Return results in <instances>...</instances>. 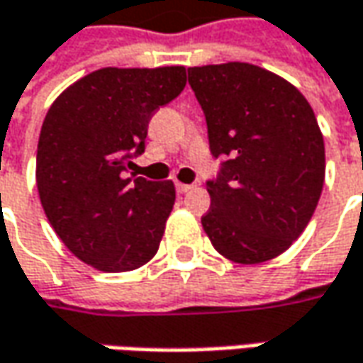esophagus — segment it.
<instances>
[{
    "mask_svg": "<svg viewBox=\"0 0 363 363\" xmlns=\"http://www.w3.org/2000/svg\"><path fill=\"white\" fill-rule=\"evenodd\" d=\"M174 186H177V193H181V194L189 193V191H193L194 189V184H184V182H177Z\"/></svg>",
    "mask_w": 363,
    "mask_h": 363,
    "instance_id": "1",
    "label": "esophagus"
}]
</instances>
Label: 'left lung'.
I'll use <instances>...</instances> for the list:
<instances>
[{"mask_svg":"<svg viewBox=\"0 0 363 363\" xmlns=\"http://www.w3.org/2000/svg\"><path fill=\"white\" fill-rule=\"evenodd\" d=\"M213 157L201 219L220 255L255 265L287 251L303 233L325 179V146L315 114L294 84L245 62L189 68Z\"/></svg>","mask_w":363,"mask_h":363,"instance_id":"8db88e82","label":"left lung"}]
</instances>
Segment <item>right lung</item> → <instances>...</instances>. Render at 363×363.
<instances>
[{
	"instance_id": "1",
	"label": "right lung",
	"mask_w": 363,
	"mask_h": 363,
	"mask_svg": "<svg viewBox=\"0 0 363 363\" xmlns=\"http://www.w3.org/2000/svg\"><path fill=\"white\" fill-rule=\"evenodd\" d=\"M184 84L182 66L102 68L74 82L45 114L40 201L62 243L98 271H132L157 255L174 184L126 177V169L144 152L155 110Z\"/></svg>"
}]
</instances>
